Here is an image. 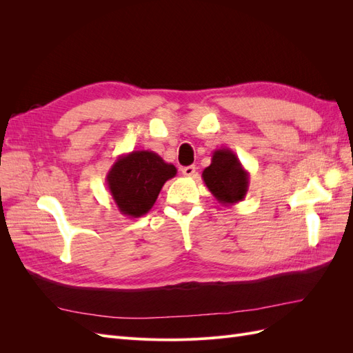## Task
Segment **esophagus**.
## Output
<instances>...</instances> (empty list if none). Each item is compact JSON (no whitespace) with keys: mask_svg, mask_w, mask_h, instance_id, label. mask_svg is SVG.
I'll list each match as a JSON object with an SVG mask.
<instances>
[{"mask_svg":"<svg viewBox=\"0 0 353 353\" xmlns=\"http://www.w3.org/2000/svg\"><path fill=\"white\" fill-rule=\"evenodd\" d=\"M183 175L184 176H194L196 175V166H185L183 168Z\"/></svg>","mask_w":353,"mask_h":353,"instance_id":"34e87169","label":"esophagus"}]
</instances>
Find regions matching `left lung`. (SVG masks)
<instances>
[{"instance_id": "obj_1", "label": "left lung", "mask_w": 353, "mask_h": 353, "mask_svg": "<svg viewBox=\"0 0 353 353\" xmlns=\"http://www.w3.org/2000/svg\"><path fill=\"white\" fill-rule=\"evenodd\" d=\"M201 178L222 206L236 205L248 194L250 175L230 148H218L212 153V162Z\"/></svg>"}]
</instances>
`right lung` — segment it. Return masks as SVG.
<instances>
[{
	"instance_id": "1",
	"label": "right lung",
	"mask_w": 353,
	"mask_h": 353,
	"mask_svg": "<svg viewBox=\"0 0 353 353\" xmlns=\"http://www.w3.org/2000/svg\"><path fill=\"white\" fill-rule=\"evenodd\" d=\"M175 175L176 168L157 153L134 150L116 159L105 183L122 215L140 218L153 208L160 190Z\"/></svg>"
}]
</instances>
